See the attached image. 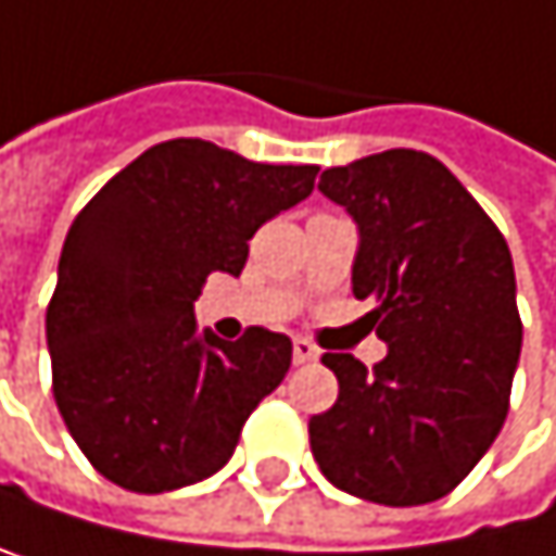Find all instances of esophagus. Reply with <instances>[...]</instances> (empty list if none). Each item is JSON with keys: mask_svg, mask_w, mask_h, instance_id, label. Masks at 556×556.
<instances>
[{"mask_svg": "<svg viewBox=\"0 0 556 556\" xmlns=\"http://www.w3.org/2000/svg\"><path fill=\"white\" fill-rule=\"evenodd\" d=\"M291 358H294V366H308V362L318 358V349L308 342V339H294L291 345Z\"/></svg>", "mask_w": 556, "mask_h": 556, "instance_id": "esophagus-1", "label": "esophagus"}]
</instances>
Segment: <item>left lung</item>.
Wrapping results in <instances>:
<instances>
[{
  "instance_id": "8db88e82",
  "label": "left lung",
  "mask_w": 556,
  "mask_h": 556,
  "mask_svg": "<svg viewBox=\"0 0 556 556\" xmlns=\"http://www.w3.org/2000/svg\"><path fill=\"white\" fill-rule=\"evenodd\" d=\"M318 190L358 224L355 299L389 355L372 372L325 352L336 406L312 416L318 470L339 490L419 507L456 490L510 409L523 321L514 257L490 214L437 157L386 150L328 167Z\"/></svg>"
}]
</instances>
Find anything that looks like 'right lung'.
<instances>
[{"label": "right lung", "mask_w": 556, "mask_h": 556, "mask_svg": "<svg viewBox=\"0 0 556 556\" xmlns=\"http://www.w3.org/2000/svg\"><path fill=\"white\" fill-rule=\"evenodd\" d=\"M315 174L180 137L143 150L76 214L46 342L60 416L100 477L167 493L231 459L291 342L262 325L238 342L198 339L194 302L211 271L241 275L254 231L305 201Z\"/></svg>", "instance_id": "obj_1"}]
</instances>
